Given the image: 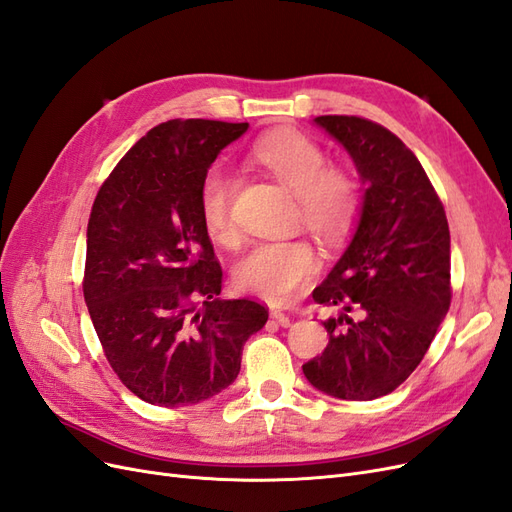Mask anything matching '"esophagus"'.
<instances>
[{
	"mask_svg": "<svg viewBox=\"0 0 512 512\" xmlns=\"http://www.w3.org/2000/svg\"><path fill=\"white\" fill-rule=\"evenodd\" d=\"M271 318L277 322V324H280V327H290V318L282 312V309L280 307H271Z\"/></svg>",
	"mask_w": 512,
	"mask_h": 512,
	"instance_id": "34e87169",
	"label": "esophagus"
}]
</instances>
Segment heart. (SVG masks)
Returning a JSON list of instances; mask_svg holds the SVG:
<instances>
[{
  "label": "heart",
  "mask_w": 512,
  "mask_h": 512,
  "mask_svg": "<svg viewBox=\"0 0 512 512\" xmlns=\"http://www.w3.org/2000/svg\"><path fill=\"white\" fill-rule=\"evenodd\" d=\"M252 160L294 192L303 224L322 241L344 239L361 211V190L342 168L327 166V156L312 138L297 130L262 136ZM235 177L224 166H211L200 181L198 209L209 237L218 243L235 239L232 224ZM318 271V256L305 239L258 241L235 269V284L271 303L288 301Z\"/></svg>",
  "instance_id": "heart-1"
}]
</instances>
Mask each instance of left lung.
<instances>
[{
    "label": "left lung",
    "instance_id": "obj_1",
    "mask_svg": "<svg viewBox=\"0 0 512 512\" xmlns=\"http://www.w3.org/2000/svg\"><path fill=\"white\" fill-rule=\"evenodd\" d=\"M314 123L348 151L365 192L348 247L314 290L339 314L322 322L329 344L303 374L331 397L369 401L412 374L451 307V232L421 162L393 132L348 115Z\"/></svg>",
    "mask_w": 512,
    "mask_h": 512
}]
</instances>
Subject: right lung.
Here are the masks:
<instances>
[{
    "label": "right lung",
    "mask_w": 512,
    "mask_h": 512,
    "mask_svg": "<svg viewBox=\"0 0 512 512\" xmlns=\"http://www.w3.org/2000/svg\"><path fill=\"white\" fill-rule=\"evenodd\" d=\"M250 123L173 119L119 160L91 207L83 294L108 363L151 406L200 404L235 382L269 312L224 301L198 190Z\"/></svg>",
    "instance_id": "right-lung-1"
}]
</instances>
